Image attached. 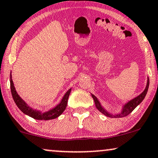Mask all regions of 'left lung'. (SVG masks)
I'll use <instances>...</instances> for the list:
<instances>
[{"instance_id": "1", "label": "left lung", "mask_w": 158, "mask_h": 158, "mask_svg": "<svg viewBox=\"0 0 158 158\" xmlns=\"http://www.w3.org/2000/svg\"><path fill=\"white\" fill-rule=\"evenodd\" d=\"M149 85H150V79H149V78H148V82H147L146 88L144 89V92H143L142 93H141L139 96L136 97L135 98L132 99L131 100H130L129 102H128L127 104H125L124 106L123 107V109H122L121 113H118V114H115V115L111 114V113H108V111L106 110V109H104L103 108H102V106H101V104L100 103V102H99V100H98V98H97L94 95V94H92V97L94 101V103H95L96 108H98V110L100 111L102 114H104L105 115H106V116L110 117V118L125 117V116H127V115H129V113H131L132 111H133L134 109L136 108V106H139V105L141 102H142V100H144L145 96H146L147 92H148Z\"/></svg>"}]
</instances>
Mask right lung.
I'll return each instance as SVG.
<instances>
[{
  "label": "right lung",
  "instance_id": "right-lung-1",
  "mask_svg": "<svg viewBox=\"0 0 158 158\" xmlns=\"http://www.w3.org/2000/svg\"><path fill=\"white\" fill-rule=\"evenodd\" d=\"M10 91H11L12 97H13V99L16 106H17L18 108H19L24 114L29 115V116L35 119L45 120V121H47V120L56 118L59 116L60 115H61L63 112L65 110V109H66L67 102H68V99L69 94L71 93V89H69L68 91L66 92V93L64 94V98H63L61 100V102H60L57 106H56L54 108L51 109V110L48 111V112L42 113L40 111L34 110V109L28 106V105L20 98L19 95L17 92L16 91L15 87H14L13 81H12L11 79V75H10Z\"/></svg>",
  "mask_w": 158,
  "mask_h": 158
}]
</instances>
